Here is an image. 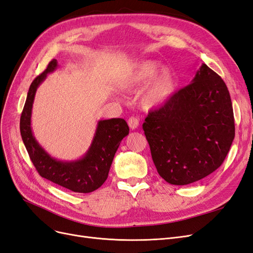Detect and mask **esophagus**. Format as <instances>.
<instances>
[{"label": "esophagus", "instance_id": "esophagus-1", "mask_svg": "<svg viewBox=\"0 0 253 253\" xmlns=\"http://www.w3.org/2000/svg\"><path fill=\"white\" fill-rule=\"evenodd\" d=\"M127 125L132 129H135V128L138 127V126H139V120L137 119L136 117H129L128 120H127Z\"/></svg>", "mask_w": 253, "mask_h": 253}]
</instances>
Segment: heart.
<instances>
[{
    "mask_svg": "<svg viewBox=\"0 0 253 253\" xmlns=\"http://www.w3.org/2000/svg\"><path fill=\"white\" fill-rule=\"evenodd\" d=\"M159 67L160 64L156 61L144 60L134 64L122 79V86L126 89H135L150 80L140 97V102L147 110L166 104L175 94L177 86L174 73L168 68H163L158 73Z\"/></svg>",
    "mask_w": 253,
    "mask_h": 253,
    "instance_id": "obj_1",
    "label": "heart"
}]
</instances>
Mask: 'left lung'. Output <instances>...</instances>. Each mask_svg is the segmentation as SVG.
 <instances>
[{
    "mask_svg": "<svg viewBox=\"0 0 253 253\" xmlns=\"http://www.w3.org/2000/svg\"><path fill=\"white\" fill-rule=\"evenodd\" d=\"M158 174L171 185L203 179L224 163L235 134L230 94L206 64L142 125Z\"/></svg>",
    "mask_w": 253,
    "mask_h": 253,
    "instance_id": "8db88e82",
    "label": "left lung"
}]
</instances>
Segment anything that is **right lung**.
Returning <instances> with one entry per match:
<instances>
[{"label": "right lung", "mask_w": 253, "mask_h": 253, "mask_svg": "<svg viewBox=\"0 0 253 253\" xmlns=\"http://www.w3.org/2000/svg\"><path fill=\"white\" fill-rule=\"evenodd\" d=\"M58 66L56 59L48 63L46 70L30 84L24 109L21 114L20 131L30 160L42 177L74 192L89 193L100 188L108 178L109 171L121 140L128 134L125 119L112 118L100 120L88 151L76 162H61L50 157L37 142L30 126L32 109L38 86L47 74Z\"/></svg>", "instance_id": "right-lung-1"}]
</instances>
